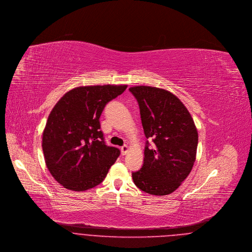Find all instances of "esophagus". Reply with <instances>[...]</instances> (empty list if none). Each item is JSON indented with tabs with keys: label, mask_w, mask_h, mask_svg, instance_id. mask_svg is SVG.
Listing matches in <instances>:
<instances>
[{
	"label": "esophagus",
	"mask_w": 252,
	"mask_h": 252,
	"mask_svg": "<svg viewBox=\"0 0 252 252\" xmlns=\"http://www.w3.org/2000/svg\"><path fill=\"white\" fill-rule=\"evenodd\" d=\"M128 147L126 146V145H125V146H123L122 148H121V153H122V155H126V153H127V151H128Z\"/></svg>",
	"instance_id": "1"
}]
</instances>
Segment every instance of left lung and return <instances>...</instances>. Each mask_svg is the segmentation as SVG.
Returning <instances> with one entry per match:
<instances>
[{
    "label": "left lung",
    "instance_id": "left-lung-1",
    "mask_svg": "<svg viewBox=\"0 0 252 252\" xmlns=\"http://www.w3.org/2000/svg\"><path fill=\"white\" fill-rule=\"evenodd\" d=\"M129 91L136 98L148 141L141 169L132 172L138 189L163 196L175 191L189 176L196 159L198 132L188 108L171 92L138 86Z\"/></svg>",
    "mask_w": 252,
    "mask_h": 252
}]
</instances>
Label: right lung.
<instances>
[{
  "label": "right lung",
  "instance_id": "1",
  "mask_svg": "<svg viewBox=\"0 0 252 252\" xmlns=\"http://www.w3.org/2000/svg\"><path fill=\"white\" fill-rule=\"evenodd\" d=\"M127 86L79 87L66 92L51 110L43 132L45 164L63 188L84 191L104 181L120 155L104 143L100 116Z\"/></svg>",
  "mask_w": 252,
  "mask_h": 252
}]
</instances>
